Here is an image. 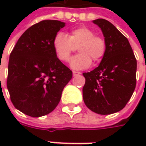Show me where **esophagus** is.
Segmentation results:
<instances>
[{
    "mask_svg": "<svg viewBox=\"0 0 146 146\" xmlns=\"http://www.w3.org/2000/svg\"><path fill=\"white\" fill-rule=\"evenodd\" d=\"M80 72H76V71H73V76H76V75H80Z\"/></svg>",
    "mask_w": 146,
    "mask_h": 146,
    "instance_id": "34e87169",
    "label": "esophagus"
}]
</instances>
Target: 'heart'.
Returning a JSON list of instances; mask_svg holds the SVG:
<instances>
[{
  "mask_svg": "<svg viewBox=\"0 0 146 146\" xmlns=\"http://www.w3.org/2000/svg\"><path fill=\"white\" fill-rule=\"evenodd\" d=\"M78 47L79 54L71 59L70 66L73 70H81L90 67L92 60L99 62L106 52V42L103 37L96 36L94 30L87 27H80L71 30L67 36L62 32L53 39V48L57 58L62 62H68L71 54Z\"/></svg>",
  "mask_w": 146,
  "mask_h": 146,
  "instance_id": "heart-1",
  "label": "heart"
}]
</instances>
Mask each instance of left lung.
<instances>
[{
  "mask_svg": "<svg viewBox=\"0 0 146 146\" xmlns=\"http://www.w3.org/2000/svg\"><path fill=\"white\" fill-rule=\"evenodd\" d=\"M93 23L101 28L106 52L95 70L84 73V102L93 112L108 115L125 107L136 86L137 60L131 44L113 24L103 19Z\"/></svg>",
  "mask_w": 146,
  "mask_h": 146,
  "instance_id": "8db88e82",
  "label": "left lung"
}]
</instances>
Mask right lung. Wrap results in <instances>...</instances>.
Segmentation results:
<instances>
[{
  "label": "right lung",
  "instance_id": "1",
  "mask_svg": "<svg viewBox=\"0 0 146 146\" xmlns=\"http://www.w3.org/2000/svg\"><path fill=\"white\" fill-rule=\"evenodd\" d=\"M65 23L43 20L27 29L10 54L7 88L17 110L32 117L52 112L72 71L56 56L53 39Z\"/></svg>",
  "mask_w": 146,
  "mask_h": 146
}]
</instances>
